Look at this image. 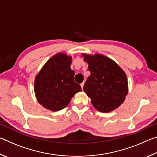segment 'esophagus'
Listing matches in <instances>:
<instances>
[{"label": "esophagus", "mask_w": 157, "mask_h": 157, "mask_svg": "<svg viewBox=\"0 0 157 157\" xmlns=\"http://www.w3.org/2000/svg\"><path fill=\"white\" fill-rule=\"evenodd\" d=\"M84 82H82V83L80 84V86H81V87H82V89H83V87H84Z\"/></svg>", "instance_id": "obj_1"}]
</instances>
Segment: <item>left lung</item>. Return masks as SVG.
<instances>
[{
    "label": "left lung",
    "instance_id": "8db88e82",
    "mask_svg": "<svg viewBox=\"0 0 157 157\" xmlns=\"http://www.w3.org/2000/svg\"><path fill=\"white\" fill-rule=\"evenodd\" d=\"M91 75L84 85V91L98 111L108 113L119 107L128 94L125 73L110 58L101 54L82 53Z\"/></svg>",
    "mask_w": 157,
    "mask_h": 157
}]
</instances>
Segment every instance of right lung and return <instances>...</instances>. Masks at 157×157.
<instances>
[{
  "mask_svg": "<svg viewBox=\"0 0 157 157\" xmlns=\"http://www.w3.org/2000/svg\"><path fill=\"white\" fill-rule=\"evenodd\" d=\"M72 57L64 52L53 55L39 71L34 82V94L44 108L57 111L67 107L80 85L74 82L75 71L71 70Z\"/></svg>",
  "mask_w": 157,
  "mask_h": 157,
  "instance_id": "add662e5",
  "label": "right lung"
}]
</instances>
